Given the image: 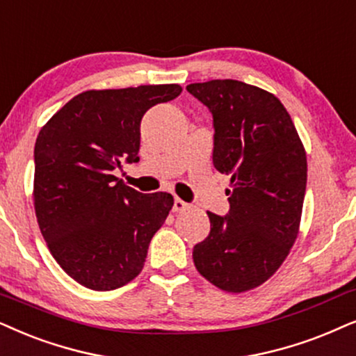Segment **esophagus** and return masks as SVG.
<instances>
[{
    "instance_id": "obj_1",
    "label": "esophagus",
    "mask_w": 356,
    "mask_h": 356,
    "mask_svg": "<svg viewBox=\"0 0 356 356\" xmlns=\"http://www.w3.org/2000/svg\"><path fill=\"white\" fill-rule=\"evenodd\" d=\"M184 209H188L186 202H184L183 200H179V197H175V201H173V212H181Z\"/></svg>"
}]
</instances>
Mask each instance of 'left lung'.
<instances>
[{
	"instance_id": "left-lung-1",
	"label": "left lung",
	"mask_w": 356,
	"mask_h": 356,
	"mask_svg": "<svg viewBox=\"0 0 356 356\" xmlns=\"http://www.w3.org/2000/svg\"><path fill=\"white\" fill-rule=\"evenodd\" d=\"M212 114L216 170L230 175L225 216L207 212L211 232L193 248L200 273L242 293L265 283L298 237L307 183L302 142L275 95L237 80L191 83Z\"/></svg>"
}]
</instances>
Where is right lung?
<instances>
[{
	"label": "right lung",
	"mask_w": 356,
	"mask_h": 356,
	"mask_svg": "<svg viewBox=\"0 0 356 356\" xmlns=\"http://www.w3.org/2000/svg\"><path fill=\"white\" fill-rule=\"evenodd\" d=\"M179 93V85L85 91L37 136V222L58 265L86 288H121L144 268L150 240L167 219L173 196L142 195L114 172L124 161H138L147 111Z\"/></svg>",
	"instance_id": "add662e5"
}]
</instances>
